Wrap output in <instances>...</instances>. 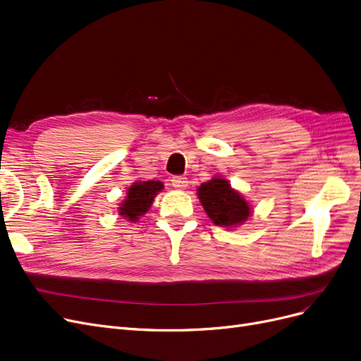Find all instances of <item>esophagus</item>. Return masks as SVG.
<instances>
[{
  "mask_svg": "<svg viewBox=\"0 0 361 361\" xmlns=\"http://www.w3.org/2000/svg\"><path fill=\"white\" fill-rule=\"evenodd\" d=\"M171 185L175 186L176 190H185L186 186H188V179L183 176H175V178H171Z\"/></svg>",
  "mask_w": 361,
  "mask_h": 361,
  "instance_id": "obj_1",
  "label": "esophagus"
}]
</instances>
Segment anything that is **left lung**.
<instances>
[{"label":"left lung","mask_w":361,"mask_h":361,"mask_svg":"<svg viewBox=\"0 0 361 361\" xmlns=\"http://www.w3.org/2000/svg\"><path fill=\"white\" fill-rule=\"evenodd\" d=\"M197 195L210 221L224 228L240 227L252 214L251 203L243 194L221 176L203 182L197 188Z\"/></svg>","instance_id":"obj_1"}]
</instances>
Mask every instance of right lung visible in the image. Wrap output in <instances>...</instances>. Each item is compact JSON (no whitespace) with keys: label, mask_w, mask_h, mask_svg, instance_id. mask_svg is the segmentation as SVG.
<instances>
[{"label":"right lung","mask_w":361,"mask_h":361,"mask_svg":"<svg viewBox=\"0 0 361 361\" xmlns=\"http://www.w3.org/2000/svg\"><path fill=\"white\" fill-rule=\"evenodd\" d=\"M164 190L163 182L159 180H135L127 190V195L119 203L118 214L130 222L140 219L151 209L157 194Z\"/></svg>","instance_id":"add662e5"}]
</instances>
